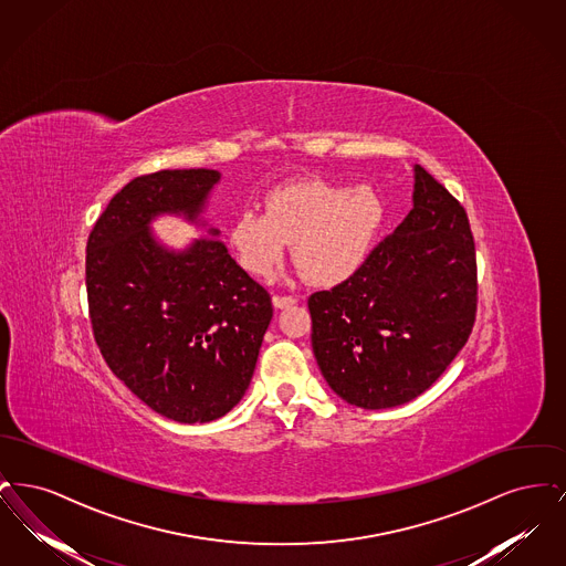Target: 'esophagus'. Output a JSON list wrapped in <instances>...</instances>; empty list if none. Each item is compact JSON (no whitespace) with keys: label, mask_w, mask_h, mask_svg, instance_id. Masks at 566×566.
<instances>
[{"label":"esophagus","mask_w":566,"mask_h":566,"mask_svg":"<svg viewBox=\"0 0 566 566\" xmlns=\"http://www.w3.org/2000/svg\"><path fill=\"white\" fill-rule=\"evenodd\" d=\"M295 296L273 295V305H275V307H280V310H282V307H289V305H295Z\"/></svg>","instance_id":"obj_1"}]
</instances>
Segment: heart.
<instances>
[{
    "label": "heart",
    "instance_id": "obj_1",
    "mask_svg": "<svg viewBox=\"0 0 566 566\" xmlns=\"http://www.w3.org/2000/svg\"><path fill=\"white\" fill-rule=\"evenodd\" d=\"M381 218L376 190L303 178L270 190L263 214L248 210L238 216L229 242L243 270L259 277L273 273L291 242L310 282L335 284L363 263Z\"/></svg>",
    "mask_w": 566,
    "mask_h": 566
}]
</instances>
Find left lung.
Listing matches in <instances>:
<instances>
[{"instance_id": "8db88e82", "label": "left lung", "mask_w": 566, "mask_h": 566, "mask_svg": "<svg viewBox=\"0 0 566 566\" xmlns=\"http://www.w3.org/2000/svg\"><path fill=\"white\" fill-rule=\"evenodd\" d=\"M413 208L348 280L307 298L312 348L350 405L386 409L431 388L478 312L471 224L457 197L416 165Z\"/></svg>"}]
</instances>
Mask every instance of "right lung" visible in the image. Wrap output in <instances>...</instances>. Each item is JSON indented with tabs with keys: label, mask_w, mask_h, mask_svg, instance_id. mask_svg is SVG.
Returning a JSON list of instances; mask_svg holds the SVG:
<instances>
[{
	"label": "right lung",
	"mask_w": 566,
	"mask_h": 566,
	"mask_svg": "<svg viewBox=\"0 0 566 566\" xmlns=\"http://www.w3.org/2000/svg\"><path fill=\"white\" fill-rule=\"evenodd\" d=\"M220 180L214 169H163L109 199L86 242V296L112 374L169 420L212 422L242 401L273 316L271 296L203 238L185 252L157 242L163 212L195 220Z\"/></svg>",
	"instance_id": "obj_1"
}]
</instances>
